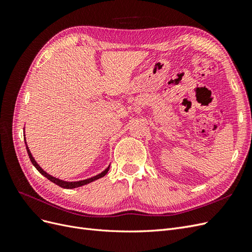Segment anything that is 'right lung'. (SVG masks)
Masks as SVG:
<instances>
[{
	"mask_svg": "<svg viewBox=\"0 0 252 252\" xmlns=\"http://www.w3.org/2000/svg\"><path fill=\"white\" fill-rule=\"evenodd\" d=\"M25 144H26V149H27V154H28V156H29V158H30V161H32V165L35 167L36 168V170L39 171L42 175H44L45 178H47L50 182H52V183H55V184H57L58 186H60V187H62V188H66V189H72V188H77V187H81V186H83V185H86V184H89V183H91V182H94V181H95V180H98V179H101V178H103L104 175L108 172V170H109V166L107 167V168H106L103 172H101V173H98L97 175H94V177H93V178H89V179H86V180H83V181H77V182H67V181H63V180H60V179H57V178H55V177H52V175H50V174H48L46 171H44L41 167H40V165L36 163V161L34 159V158L32 157V152H30V150H29V148H28V146H27V143H26V140H25Z\"/></svg>",
	"mask_w": 252,
	"mask_h": 252,
	"instance_id": "obj_1",
	"label": "right lung"
}]
</instances>
